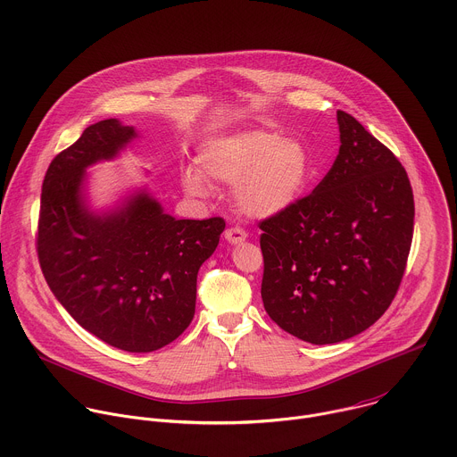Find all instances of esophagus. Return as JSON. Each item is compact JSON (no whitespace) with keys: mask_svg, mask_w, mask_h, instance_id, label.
<instances>
[{"mask_svg":"<svg viewBox=\"0 0 457 457\" xmlns=\"http://www.w3.org/2000/svg\"><path fill=\"white\" fill-rule=\"evenodd\" d=\"M224 238L229 242V244H242L245 238H247V233L240 228H229L224 231Z\"/></svg>","mask_w":457,"mask_h":457,"instance_id":"1","label":"esophagus"}]
</instances>
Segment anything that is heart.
<instances>
[{
	"instance_id": "b5f03b06",
	"label": "heart",
	"mask_w": 457,
	"mask_h": 457,
	"mask_svg": "<svg viewBox=\"0 0 457 457\" xmlns=\"http://www.w3.org/2000/svg\"><path fill=\"white\" fill-rule=\"evenodd\" d=\"M197 163L206 179L233 187L235 206L249 219H269L287 212L312 179L309 146L297 137H283L267 129L212 137L201 145ZM183 187L192 195H208L204 179L194 169L183 172Z\"/></svg>"
}]
</instances>
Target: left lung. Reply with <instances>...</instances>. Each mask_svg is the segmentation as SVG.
Here are the masks:
<instances>
[{
  "instance_id": "left-lung-1",
  "label": "left lung",
  "mask_w": 457,
  "mask_h": 457,
  "mask_svg": "<svg viewBox=\"0 0 457 457\" xmlns=\"http://www.w3.org/2000/svg\"><path fill=\"white\" fill-rule=\"evenodd\" d=\"M337 123L341 146L325 179L260 222L263 307L312 345L346 341L387 311L414 228L405 169L352 114L337 111Z\"/></svg>"
}]
</instances>
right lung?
Wrapping results in <instances>:
<instances>
[{"label":"right lung","mask_w":457,"mask_h":457,"mask_svg":"<svg viewBox=\"0 0 457 457\" xmlns=\"http://www.w3.org/2000/svg\"><path fill=\"white\" fill-rule=\"evenodd\" d=\"M116 118L89 125L48 167L37 254L68 314L104 343L132 353L160 350L192 323L197 272L219 245L224 219H176L139 188L107 212L86 195V170L134 139Z\"/></svg>","instance_id":"obj_1"}]
</instances>
